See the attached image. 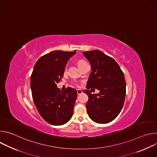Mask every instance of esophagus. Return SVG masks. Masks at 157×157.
I'll return each mask as SVG.
<instances>
[{"mask_svg": "<svg viewBox=\"0 0 157 157\" xmlns=\"http://www.w3.org/2000/svg\"><path fill=\"white\" fill-rule=\"evenodd\" d=\"M77 93L78 95H79L82 93V91L81 90V89H77Z\"/></svg>", "mask_w": 157, "mask_h": 157, "instance_id": "34e87169", "label": "esophagus"}]
</instances>
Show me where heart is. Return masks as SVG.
Here are the masks:
<instances>
[{"label":"heart","mask_w":157,"mask_h":157,"mask_svg":"<svg viewBox=\"0 0 157 157\" xmlns=\"http://www.w3.org/2000/svg\"><path fill=\"white\" fill-rule=\"evenodd\" d=\"M86 63V62H85V61H84L80 60V61H78V66H79V65H81V64H83V63ZM66 69H67V66H66V68H65V71L66 70ZM73 82L75 83V84H76V85H78V83H77L76 82L74 81Z\"/></svg>","instance_id":"heart-1"}]
</instances>
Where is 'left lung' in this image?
Here are the masks:
<instances>
[{
  "mask_svg": "<svg viewBox=\"0 0 157 157\" xmlns=\"http://www.w3.org/2000/svg\"><path fill=\"white\" fill-rule=\"evenodd\" d=\"M83 55L91 66L92 72L84 90L89 98L86 109L89 117L98 124L114 120L124 105L126 83L124 73L113 58L96 50L85 52ZM96 88L100 92L92 95L88 89Z\"/></svg>",
  "mask_w": 157,
  "mask_h": 157,
  "instance_id": "obj_1",
  "label": "left lung"
}]
</instances>
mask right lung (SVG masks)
<instances>
[{"label": "right lung", "instance_id": "add662e5", "mask_svg": "<svg viewBox=\"0 0 157 157\" xmlns=\"http://www.w3.org/2000/svg\"><path fill=\"white\" fill-rule=\"evenodd\" d=\"M76 53L53 51L40 58L34 66L30 81L33 100L41 117L50 124L63 125L73 116L77 91L70 87L61 91L56 84Z\"/></svg>", "mask_w": 157, "mask_h": 157}]
</instances>
